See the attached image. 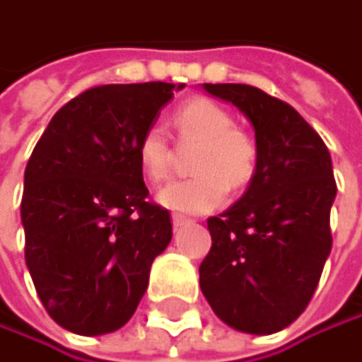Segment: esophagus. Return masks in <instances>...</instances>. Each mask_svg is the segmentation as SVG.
Masks as SVG:
<instances>
[{
  "label": "esophagus",
  "instance_id": "1",
  "mask_svg": "<svg viewBox=\"0 0 362 362\" xmlns=\"http://www.w3.org/2000/svg\"><path fill=\"white\" fill-rule=\"evenodd\" d=\"M171 223H173V229H182L185 225H191V218H187L182 214H173L171 216Z\"/></svg>",
  "mask_w": 362,
  "mask_h": 362
}]
</instances>
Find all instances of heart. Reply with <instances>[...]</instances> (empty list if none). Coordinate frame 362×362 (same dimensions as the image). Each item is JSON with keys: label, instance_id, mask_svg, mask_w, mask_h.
I'll use <instances>...</instances> for the list:
<instances>
[{"label": "heart", "instance_id": "obj_1", "mask_svg": "<svg viewBox=\"0 0 362 362\" xmlns=\"http://www.w3.org/2000/svg\"><path fill=\"white\" fill-rule=\"evenodd\" d=\"M177 144L197 146L191 169L195 175L173 180L158 193V202L175 212L204 214L216 210L229 189H246L259 167V146L250 133L233 124V116L218 103L195 97L173 112ZM141 173L150 182H163L171 173L173 148L160 127H148L135 146Z\"/></svg>", "mask_w": 362, "mask_h": 362}]
</instances>
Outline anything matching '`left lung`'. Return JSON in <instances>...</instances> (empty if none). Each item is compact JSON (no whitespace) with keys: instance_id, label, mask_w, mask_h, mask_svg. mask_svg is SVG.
<instances>
[{"instance_id":"obj_1","label":"left lung","mask_w":362,"mask_h":362,"mask_svg":"<svg viewBox=\"0 0 362 362\" xmlns=\"http://www.w3.org/2000/svg\"><path fill=\"white\" fill-rule=\"evenodd\" d=\"M255 127L259 167L244 197L208 218L212 248L199 286L229 327L269 335L314 297L333 246L337 185L322 137L286 101L250 84H204Z\"/></svg>"}]
</instances>
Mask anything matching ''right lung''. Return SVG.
<instances>
[{
  "mask_svg": "<svg viewBox=\"0 0 362 362\" xmlns=\"http://www.w3.org/2000/svg\"><path fill=\"white\" fill-rule=\"evenodd\" d=\"M175 88L182 84L86 88L52 116L29 156L25 263L46 312L71 333L120 329L171 242L169 212L148 199L135 146Z\"/></svg>",
  "mask_w": 362,
  "mask_h": 362,
  "instance_id": "add662e5",
  "label": "right lung"
}]
</instances>
